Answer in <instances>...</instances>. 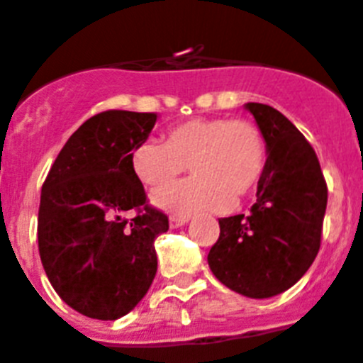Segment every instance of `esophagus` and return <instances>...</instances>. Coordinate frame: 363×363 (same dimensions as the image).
Here are the masks:
<instances>
[{
  "mask_svg": "<svg viewBox=\"0 0 363 363\" xmlns=\"http://www.w3.org/2000/svg\"><path fill=\"white\" fill-rule=\"evenodd\" d=\"M187 221H189V218H185V216H171L169 218V225H171V229H176V227L185 225Z\"/></svg>",
  "mask_w": 363,
  "mask_h": 363,
  "instance_id": "34e87169",
  "label": "esophagus"
}]
</instances>
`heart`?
Masks as SVG:
<instances>
[{
    "mask_svg": "<svg viewBox=\"0 0 363 363\" xmlns=\"http://www.w3.org/2000/svg\"><path fill=\"white\" fill-rule=\"evenodd\" d=\"M187 165L192 178L154 192V203L176 214L220 211L251 196L267 167L258 125L230 118H194L165 133V142L138 143L130 167L147 187L171 184Z\"/></svg>",
    "mask_w": 363,
    "mask_h": 363,
    "instance_id": "1",
    "label": "heart"
}]
</instances>
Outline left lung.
<instances>
[{
  "label": "left lung",
  "instance_id": "1",
  "mask_svg": "<svg viewBox=\"0 0 363 363\" xmlns=\"http://www.w3.org/2000/svg\"><path fill=\"white\" fill-rule=\"evenodd\" d=\"M267 142L251 214L220 218L209 267L234 293L269 298L293 287L322 243L327 184L306 136L277 108L247 104Z\"/></svg>",
  "mask_w": 363,
  "mask_h": 363
}]
</instances>
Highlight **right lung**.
Returning <instances> with one entry per match:
<instances>
[{"label":"right lung","instance_id":"1","mask_svg":"<svg viewBox=\"0 0 363 363\" xmlns=\"http://www.w3.org/2000/svg\"><path fill=\"white\" fill-rule=\"evenodd\" d=\"M156 112L105 111L89 118L57 154L41 187L38 249L54 291L74 311L116 320L149 291L154 240L169 216L147 200L130 167ZM133 210L130 220L124 214Z\"/></svg>","mask_w":363,"mask_h":363}]
</instances>
